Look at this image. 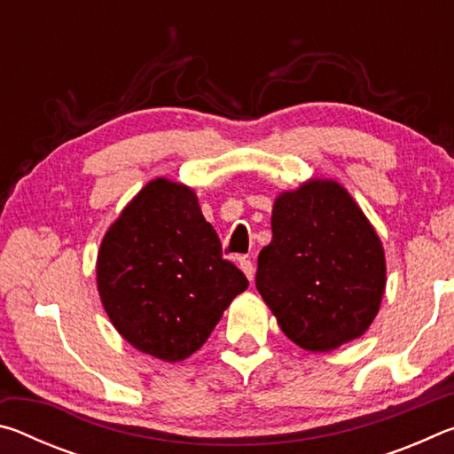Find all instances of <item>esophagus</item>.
<instances>
[{"label": "esophagus", "instance_id": "1", "mask_svg": "<svg viewBox=\"0 0 454 454\" xmlns=\"http://www.w3.org/2000/svg\"><path fill=\"white\" fill-rule=\"evenodd\" d=\"M240 270L246 274L248 280L254 278V264H252L248 258H240Z\"/></svg>", "mask_w": 454, "mask_h": 454}]
</instances>
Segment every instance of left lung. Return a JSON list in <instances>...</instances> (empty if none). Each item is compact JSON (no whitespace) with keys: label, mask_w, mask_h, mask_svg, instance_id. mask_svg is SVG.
<instances>
[{"label":"left lung","mask_w":454,"mask_h":454,"mask_svg":"<svg viewBox=\"0 0 454 454\" xmlns=\"http://www.w3.org/2000/svg\"><path fill=\"white\" fill-rule=\"evenodd\" d=\"M270 224L256 288L282 333L310 352H330L363 336L380 309L387 258L348 190L322 178L284 190Z\"/></svg>","instance_id":"1"}]
</instances>
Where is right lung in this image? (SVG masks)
<instances>
[{"label": "right lung", "mask_w": 454, "mask_h": 454, "mask_svg": "<svg viewBox=\"0 0 454 454\" xmlns=\"http://www.w3.org/2000/svg\"><path fill=\"white\" fill-rule=\"evenodd\" d=\"M96 280L107 318L136 350L178 363L208 340L246 276L186 184H145L107 228Z\"/></svg>", "instance_id": "1"}]
</instances>
